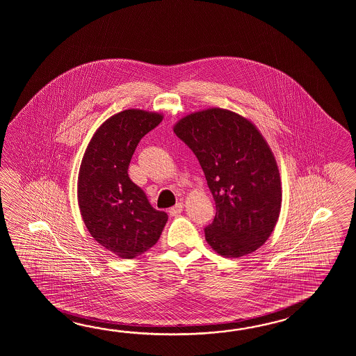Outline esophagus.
Masks as SVG:
<instances>
[{"mask_svg": "<svg viewBox=\"0 0 356 356\" xmlns=\"http://www.w3.org/2000/svg\"><path fill=\"white\" fill-rule=\"evenodd\" d=\"M181 211H183V204H181V202H178V204L173 206L172 209H169V213H170L172 216H177V215H179Z\"/></svg>", "mask_w": 356, "mask_h": 356, "instance_id": "esophagus-1", "label": "esophagus"}]
</instances>
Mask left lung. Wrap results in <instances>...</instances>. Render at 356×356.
<instances>
[{"label":"left lung","instance_id":"obj_1","mask_svg":"<svg viewBox=\"0 0 356 356\" xmlns=\"http://www.w3.org/2000/svg\"><path fill=\"white\" fill-rule=\"evenodd\" d=\"M175 134L196 155L215 200L207 243L225 257L254 252L273 233L281 207L280 173L265 138L248 120L220 108L181 118Z\"/></svg>","mask_w":356,"mask_h":356}]
</instances>
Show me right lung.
Segmentation results:
<instances>
[{
    "mask_svg": "<svg viewBox=\"0 0 356 356\" xmlns=\"http://www.w3.org/2000/svg\"><path fill=\"white\" fill-rule=\"evenodd\" d=\"M163 115L127 109L106 120L83 155L77 197L83 222L106 250L124 259L137 257L159 241L167 212L154 209L129 167L141 138Z\"/></svg>",
    "mask_w": 356,
    "mask_h": 356,
    "instance_id": "1",
    "label": "right lung"
}]
</instances>
